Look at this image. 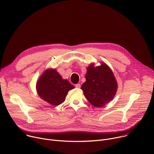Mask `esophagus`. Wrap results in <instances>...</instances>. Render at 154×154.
<instances>
[{
  "mask_svg": "<svg viewBox=\"0 0 154 154\" xmlns=\"http://www.w3.org/2000/svg\"><path fill=\"white\" fill-rule=\"evenodd\" d=\"M75 87L79 88L81 87V85H80V84H75Z\"/></svg>",
  "mask_w": 154,
  "mask_h": 154,
  "instance_id": "esophagus-1",
  "label": "esophagus"
}]
</instances>
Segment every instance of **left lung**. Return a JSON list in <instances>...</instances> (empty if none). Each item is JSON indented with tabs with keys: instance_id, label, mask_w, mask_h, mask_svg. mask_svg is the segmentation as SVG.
<instances>
[{
	"instance_id": "8db88e82",
	"label": "left lung",
	"mask_w": 154,
	"mask_h": 154,
	"mask_svg": "<svg viewBox=\"0 0 154 154\" xmlns=\"http://www.w3.org/2000/svg\"><path fill=\"white\" fill-rule=\"evenodd\" d=\"M85 82L81 87L90 104L101 107L113 100L118 84L110 67L104 63L95 67L94 64L87 68Z\"/></svg>"
}]
</instances>
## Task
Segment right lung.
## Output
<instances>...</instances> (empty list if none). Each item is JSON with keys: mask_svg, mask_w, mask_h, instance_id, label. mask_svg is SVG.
I'll list each match as a JSON object with an SVG mask.
<instances>
[{"mask_svg": "<svg viewBox=\"0 0 154 154\" xmlns=\"http://www.w3.org/2000/svg\"><path fill=\"white\" fill-rule=\"evenodd\" d=\"M74 88L67 79H63L55 69L45 70L36 84L39 96L53 106L63 103L68 91Z\"/></svg>", "mask_w": 154, "mask_h": 154, "instance_id": "add662e5", "label": "right lung"}]
</instances>
